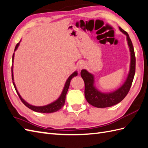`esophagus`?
<instances>
[{
    "label": "esophagus",
    "instance_id": "1",
    "mask_svg": "<svg viewBox=\"0 0 148 148\" xmlns=\"http://www.w3.org/2000/svg\"><path fill=\"white\" fill-rule=\"evenodd\" d=\"M85 66H86V64H85L84 62H79L78 65V69L79 70H82V69H83L84 68Z\"/></svg>",
    "mask_w": 148,
    "mask_h": 148
}]
</instances>
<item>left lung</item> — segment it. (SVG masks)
<instances>
[{
	"label": "left lung",
	"instance_id": "1",
	"mask_svg": "<svg viewBox=\"0 0 148 148\" xmlns=\"http://www.w3.org/2000/svg\"><path fill=\"white\" fill-rule=\"evenodd\" d=\"M120 31L127 36V41L130 53V64L127 77L122 86L114 91L103 92L96 86L95 76L86 69L81 71V76L84 82V96L89 104L97 108H104L114 106L122 101L127 95L131 88L135 73L136 59L132 41L128 34L119 27Z\"/></svg>",
	"mask_w": 148,
	"mask_h": 148
}]
</instances>
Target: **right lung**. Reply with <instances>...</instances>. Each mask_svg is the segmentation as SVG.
I'll return each instance as SVG.
<instances>
[{
	"mask_svg": "<svg viewBox=\"0 0 148 148\" xmlns=\"http://www.w3.org/2000/svg\"><path fill=\"white\" fill-rule=\"evenodd\" d=\"M21 41L18 43L16 47L15 48V52L16 51V49L18 47ZM14 56H15V53H13V56H12V80H13V86L15 87V90L18 95L19 97L20 98L21 101H22V102L23 104L28 107L29 109H31L33 111L37 112H40V113H46V114H48V113H52V112H57L59 110H60L62 107L64 106L65 104V97H66V92L68 91V89L69 88V86H70V83L71 79H72L73 77H77L78 75V72L77 71H75L74 72L70 75V77L68 78V79H66V81L65 83L64 87L63 88V90H62L60 96L57 98V99L54 101L53 102L50 103L47 105L46 106H33L31 104H29V103H28L26 101H25L23 98L21 97V96H20L19 92L18 91L16 85L15 84L14 82V78H13V60H14Z\"/></svg>",
	"mask_w": 148,
	"mask_h": 148,
	"instance_id": "add662e5",
	"label": "right lung"
}]
</instances>
